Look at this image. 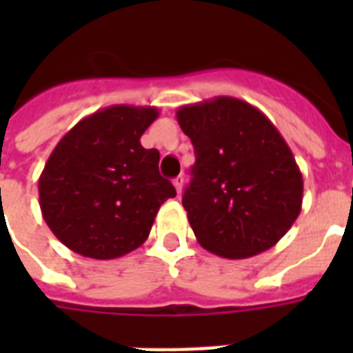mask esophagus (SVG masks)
Listing matches in <instances>:
<instances>
[{
  "label": "esophagus",
  "mask_w": 353,
  "mask_h": 353,
  "mask_svg": "<svg viewBox=\"0 0 353 353\" xmlns=\"http://www.w3.org/2000/svg\"><path fill=\"white\" fill-rule=\"evenodd\" d=\"M183 185H185V177H183V176H177L176 179H174V187H176L177 194H181Z\"/></svg>",
  "instance_id": "obj_1"
}]
</instances>
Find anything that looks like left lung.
I'll return each mask as SVG.
<instances>
[{"label":"left lung","instance_id":"left-lung-1","mask_svg":"<svg viewBox=\"0 0 353 353\" xmlns=\"http://www.w3.org/2000/svg\"><path fill=\"white\" fill-rule=\"evenodd\" d=\"M177 122L196 154L183 207L199 243L231 260L268 251L302 207V174L284 137L232 97L179 108Z\"/></svg>","mask_w":353,"mask_h":353}]
</instances>
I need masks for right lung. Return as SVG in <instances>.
Wrapping results in <instances>:
<instances>
[{
	"instance_id": "1",
	"label": "right lung",
	"mask_w": 353,
	"mask_h": 353,
	"mask_svg": "<svg viewBox=\"0 0 353 353\" xmlns=\"http://www.w3.org/2000/svg\"><path fill=\"white\" fill-rule=\"evenodd\" d=\"M157 108L110 106L82 119L49 155L40 181L43 220L71 251L95 260L124 256L146 241L176 188L159 174V152L141 135Z\"/></svg>"
}]
</instances>
